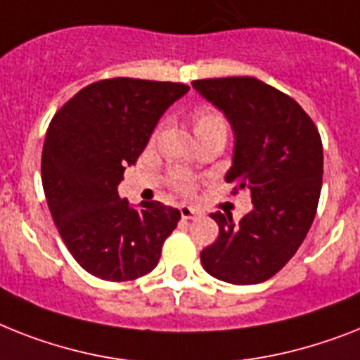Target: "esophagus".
Masks as SVG:
<instances>
[{
  "label": "esophagus",
  "mask_w": 360,
  "mask_h": 360,
  "mask_svg": "<svg viewBox=\"0 0 360 360\" xmlns=\"http://www.w3.org/2000/svg\"><path fill=\"white\" fill-rule=\"evenodd\" d=\"M181 216H183V220H194L198 216H201V210L195 209V207H188V205H181Z\"/></svg>",
  "instance_id": "obj_1"
}]
</instances>
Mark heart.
I'll return each instance as SVG.
<instances>
[{
	"label": "heart",
	"instance_id": "b5f03b06",
	"mask_svg": "<svg viewBox=\"0 0 360 360\" xmlns=\"http://www.w3.org/2000/svg\"><path fill=\"white\" fill-rule=\"evenodd\" d=\"M190 122L194 127V133H201V131L212 129V127H226V120L220 112L209 105H200L190 112ZM172 186H174L179 194H190L194 190V181L190 179L185 174H175L172 177Z\"/></svg>",
	"mask_w": 360,
	"mask_h": 360
}]
</instances>
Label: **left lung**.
<instances>
[{
  "label": "left lung",
  "mask_w": 360,
  "mask_h": 360,
  "mask_svg": "<svg viewBox=\"0 0 360 360\" xmlns=\"http://www.w3.org/2000/svg\"><path fill=\"white\" fill-rule=\"evenodd\" d=\"M220 109L235 133L233 194L250 190L253 209L238 224L214 212V244L201 251L207 274L233 285H257L290 261L311 229L323 175L322 139L311 116L281 90L255 77L192 83Z\"/></svg>",
  "instance_id": "left-lung-1"
}]
</instances>
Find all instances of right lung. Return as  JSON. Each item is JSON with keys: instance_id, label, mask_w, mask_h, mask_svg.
Masks as SVG:
<instances>
[{"instance_id": "add662e5", "label": "right lung", "mask_w": 360, "mask_h": 360, "mask_svg": "<svg viewBox=\"0 0 360 360\" xmlns=\"http://www.w3.org/2000/svg\"><path fill=\"white\" fill-rule=\"evenodd\" d=\"M188 86L114 77L79 90L57 110L44 139L42 186L58 235L81 268L105 281L153 270L181 212L159 201L133 209L118 195L155 125Z\"/></svg>"}]
</instances>
